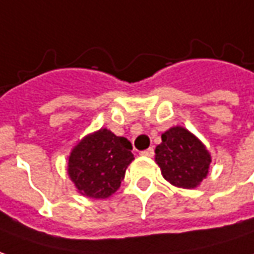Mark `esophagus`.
<instances>
[{
    "instance_id": "1",
    "label": "esophagus",
    "mask_w": 254,
    "mask_h": 254,
    "mask_svg": "<svg viewBox=\"0 0 254 254\" xmlns=\"http://www.w3.org/2000/svg\"><path fill=\"white\" fill-rule=\"evenodd\" d=\"M140 154L144 157H153L154 156V149H153V147H150V149L147 150H143Z\"/></svg>"
}]
</instances>
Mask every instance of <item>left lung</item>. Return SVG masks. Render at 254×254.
<instances>
[{"mask_svg": "<svg viewBox=\"0 0 254 254\" xmlns=\"http://www.w3.org/2000/svg\"><path fill=\"white\" fill-rule=\"evenodd\" d=\"M156 147V163L163 177L178 188L193 189L207 177L211 156L201 141L182 127L161 134Z\"/></svg>", "mask_w": 254, "mask_h": 254, "instance_id": "1", "label": "left lung"}]
</instances>
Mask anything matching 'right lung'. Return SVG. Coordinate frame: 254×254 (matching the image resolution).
Segmentation results:
<instances>
[{
  "mask_svg": "<svg viewBox=\"0 0 254 254\" xmlns=\"http://www.w3.org/2000/svg\"><path fill=\"white\" fill-rule=\"evenodd\" d=\"M132 144L100 129L87 134L70 151L68 175L79 193L91 199H105L118 190L125 178L127 165L132 163Z\"/></svg>",
  "mask_w": 254,
  "mask_h": 254,
  "instance_id": "1",
  "label": "right lung"
}]
</instances>
